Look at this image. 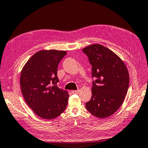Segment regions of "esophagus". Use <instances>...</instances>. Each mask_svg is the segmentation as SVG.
Here are the masks:
<instances>
[{
	"label": "esophagus",
	"mask_w": 148,
	"mask_h": 148,
	"mask_svg": "<svg viewBox=\"0 0 148 148\" xmlns=\"http://www.w3.org/2000/svg\"><path fill=\"white\" fill-rule=\"evenodd\" d=\"M79 92V90H74L72 91V93L73 94H78Z\"/></svg>",
	"instance_id": "esophagus-1"
}]
</instances>
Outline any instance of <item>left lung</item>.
Here are the masks:
<instances>
[{
  "instance_id": "8db88e82",
  "label": "left lung",
  "mask_w": 148,
  "mask_h": 148,
  "mask_svg": "<svg viewBox=\"0 0 148 148\" xmlns=\"http://www.w3.org/2000/svg\"><path fill=\"white\" fill-rule=\"evenodd\" d=\"M92 65V97L86 109L104 119L114 114L124 101L129 86V73L123 61L109 49L93 44L83 49Z\"/></svg>"
}]
</instances>
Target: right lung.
Wrapping results in <instances>:
<instances>
[{
    "label": "right lung",
    "mask_w": 148,
    "mask_h": 148,
    "mask_svg": "<svg viewBox=\"0 0 148 148\" xmlns=\"http://www.w3.org/2000/svg\"><path fill=\"white\" fill-rule=\"evenodd\" d=\"M65 51L41 50L35 53L21 71L20 83L26 104L42 119L51 120L65 110L69 95L57 83V66Z\"/></svg>",
    "instance_id": "add662e5"
}]
</instances>
